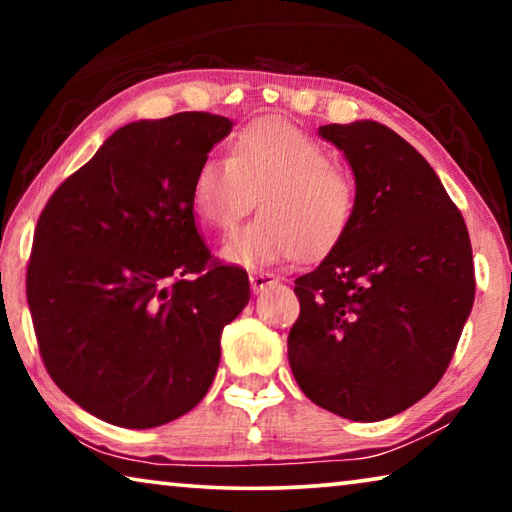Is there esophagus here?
<instances>
[{"mask_svg":"<svg viewBox=\"0 0 512 512\" xmlns=\"http://www.w3.org/2000/svg\"><path fill=\"white\" fill-rule=\"evenodd\" d=\"M280 282L273 273L268 271H253L250 273V289H253V293H262L266 291L268 287H275V284Z\"/></svg>","mask_w":512,"mask_h":512,"instance_id":"esophagus-1","label":"esophagus"}]
</instances>
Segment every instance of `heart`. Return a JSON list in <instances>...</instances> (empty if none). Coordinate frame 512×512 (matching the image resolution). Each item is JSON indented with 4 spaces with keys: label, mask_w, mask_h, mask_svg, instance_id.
Masks as SVG:
<instances>
[{
    "label": "heart",
    "mask_w": 512,
    "mask_h": 512,
    "mask_svg": "<svg viewBox=\"0 0 512 512\" xmlns=\"http://www.w3.org/2000/svg\"><path fill=\"white\" fill-rule=\"evenodd\" d=\"M255 194L259 216L223 246L228 262L248 268L329 253L357 212L350 173L314 137L275 119L244 128L230 155H205L192 180L198 221L219 232L235 228Z\"/></svg>",
    "instance_id": "obj_1"
}]
</instances>
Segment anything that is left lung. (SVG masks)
<instances>
[{"mask_svg":"<svg viewBox=\"0 0 512 512\" xmlns=\"http://www.w3.org/2000/svg\"><path fill=\"white\" fill-rule=\"evenodd\" d=\"M357 183L348 235L296 280L289 363L311 402L375 422L422 400L461 339L474 302L463 214L429 162L377 121L320 126Z\"/></svg>","mask_w":512,"mask_h":512,"instance_id":"1","label":"left lung"}]
</instances>
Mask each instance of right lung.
<instances>
[{
    "label": "right lung",
    "mask_w": 512,
    "mask_h": 512,
    "mask_svg": "<svg viewBox=\"0 0 512 512\" xmlns=\"http://www.w3.org/2000/svg\"><path fill=\"white\" fill-rule=\"evenodd\" d=\"M230 131L210 112L133 121L40 214L27 268L40 357L103 422L151 429L192 411L248 305V273L216 262L192 207L198 164Z\"/></svg>",
    "instance_id": "1"
}]
</instances>
